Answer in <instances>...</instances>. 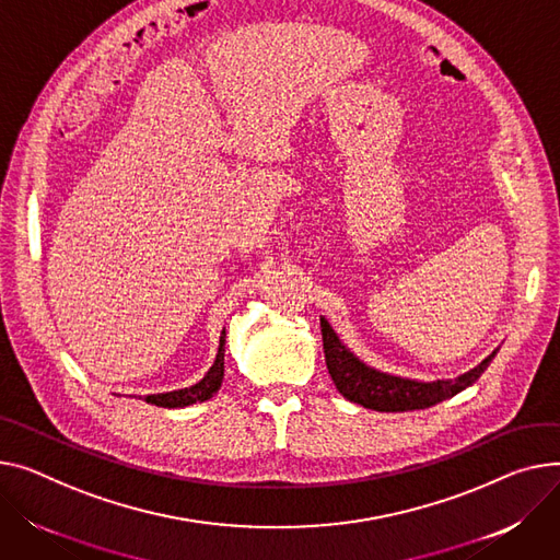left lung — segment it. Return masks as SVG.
<instances>
[{
	"instance_id": "1",
	"label": "left lung",
	"mask_w": 560,
	"mask_h": 560,
	"mask_svg": "<svg viewBox=\"0 0 560 560\" xmlns=\"http://www.w3.org/2000/svg\"><path fill=\"white\" fill-rule=\"evenodd\" d=\"M322 324V340H324V355L328 374L338 387V392L366 409H376V412H409V409H425L432 407L445 398H451L466 387H470L491 360L495 358L498 349L483 358L475 369L466 371V374L457 376L455 381H409L400 376L385 374L374 366L364 364L340 338L332 326L326 322V317L319 319Z\"/></svg>"
}]
</instances>
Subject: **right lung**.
Instances as JSON below:
<instances>
[{"instance_id": "add662e5", "label": "right lung", "mask_w": 560, "mask_h": 560, "mask_svg": "<svg viewBox=\"0 0 560 560\" xmlns=\"http://www.w3.org/2000/svg\"><path fill=\"white\" fill-rule=\"evenodd\" d=\"M222 376H225V330H222L220 338V347L215 353V360L211 364V369L205 374V378L191 387L184 389H175V392H164V394H151L145 396L143 400L158 405V407H186L194 402H205L209 400L222 385Z\"/></svg>"}]
</instances>
